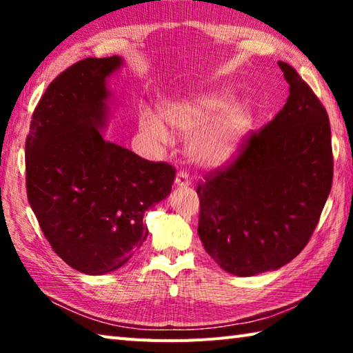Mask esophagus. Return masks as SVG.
Segmentation results:
<instances>
[{
  "label": "esophagus",
  "instance_id": "esophagus-1",
  "mask_svg": "<svg viewBox=\"0 0 353 353\" xmlns=\"http://www.w3.org/2000/svg\"><path fill=\"white\" fill-rule=\"evenodd\" d=\"M174 183H176V187H190V185H191L187 172H182V171L177 172V174H176Z\"/></svg>",
  "mask_w": 353,
  "mask_h": 353
}]
</instances>
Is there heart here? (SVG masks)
<instances>
[{
  "label": "heart",
  "instance_id": "heart-1",
  "mask_svg": "<svg viewBox=\"0 0 353 353\" xmlns=\"http://www.w3.org/2000/svg\"><path fill=\"white\" fill-rule=\"evenodd\" d=\"M230 101L232 94L221 90L165 101L160 105L163 119L148 109L140 112V129L151 145L163 148L171 141L168 123L177 135L188 137L187 155L191 162L214 168L235 157L249 128L248 107L243 103L230 104Z\"/></svg>",
  "mask_w": 353,
  "mask_h": 353
}]
</instances>
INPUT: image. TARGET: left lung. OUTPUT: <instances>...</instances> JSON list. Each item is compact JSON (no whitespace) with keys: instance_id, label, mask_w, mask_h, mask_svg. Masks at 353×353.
Here are the masks:
<instances>
[{"instance_id":"8db88e82","label":"left lung","mask_w":353,"mask_h":353,"mask_svg":"<svg viewBox=\"0 0 353 353\" xmlns=\"http://www.w3.org/2000/svg\"><path fill=\"white\" fill-rule=\"evenodd\" d=\"M290 97L230 166L198 185V234L229 274L276 271L307 246L332 188L330 123L324 105L288 63Z\"/></svg>"}]
</instances>
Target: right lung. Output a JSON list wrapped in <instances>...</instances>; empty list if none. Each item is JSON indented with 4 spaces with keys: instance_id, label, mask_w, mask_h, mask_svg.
<instances>
[{
    "instance_id": "right-lung-1",
    "label": "right lung",
    "mask_w": 353,
    "mask_h": 353,
    "mask_svg": "<svg viewBox=\"0 0 353 353\" xmlns=\"http://www.w3.org/2000/svg\"><path fill=\"white\" fill-rule=\"evenodd\" d=\"M119 56L71 65L46 88L26 139L28 201L48 243L76 271L103 276L148 236L143 216L171 193L176 170L105 140L107 79Z\"/></svg>"
}]
</instances>
